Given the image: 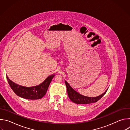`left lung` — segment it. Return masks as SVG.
Instances as JSON below:
<instances>
[{"instance_id":"1","label":"left lung","mask_w":130,"mask_h":130,"mask_svg":"<svg viewBox=\"0 0 130 130\" xmlns=\"http://www.w3.org/2000/svg\"><path fill=\"white\" fill-rule=\"evenodd\" d=\"M65 84L67 87V90L68 97L69 99L72 101L73 102L77 103V104H89L91 103H94L98 101L99 99H100L103 95L106 93L108 88L104 92L103 94L101 95L94 97H87L81 94H79L77 91L75 89H73L71 86L69 84V83L65 80Z\"/></svg>"}]
</instances>
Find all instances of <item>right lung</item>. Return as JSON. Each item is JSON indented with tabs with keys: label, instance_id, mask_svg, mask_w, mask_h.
<instances>
[{
	"label": "right lung",
	"instance_id": "right-lung-1",
	"mask_svg": "<svg viewBox=\"0 0 130 130\" xmlns=\"http://www.w3.org/2000/svg\"><path fill=\"white\" fill-rule=\"evenodd\" d=\"M54 76L53 74L50 75L40 84L32 87H26L16 84L9 79L7 75L6 76L11 88L16 95L26 99L36 100L41 99L46 94L49 84Z\"/></svg>",
	"mask_w": 130,
	"mask_h": 130
}]
</instances>
